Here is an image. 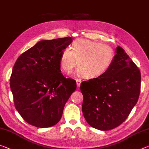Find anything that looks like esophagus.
Returning a JSON list of instances; mask_svg holds the SVG:
<instances>
[{"label": "esophagus", "instance_id": "1", "mask_svg": "<svg viewBox=\"0 0 149 149\" xmlns=\"http://www.w3.org/2000/svg\"><path fill=\"white\" fill-rule=\"evenodd\" d=\"M81 83V79H76V84H77V87H79Z\"/></svg>", "mask_w": 149, "mask_h": 149}]
</instances>
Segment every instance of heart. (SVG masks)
Returning <instances> with one entry per match:
<instances>
[{
  "label": "heart",
  "mask_w": 149,
  "mask_h": 149,
  "mask_svg": "<svg viewBox=\"0 0 149 149\" xmlns=\"http://www.w3.org/2000/svg\"><path fill=\"white\" fill-rule=\"evenodd\" d=\"M72 50L64 49L60 53V64L67 74L72 73L75 66L76 74L88 79L100 77L107 72L114 58V50L109 45L85 39H76Z\"/></svg>",
  "instance_id": "b5f03b06"
}]
</instances>
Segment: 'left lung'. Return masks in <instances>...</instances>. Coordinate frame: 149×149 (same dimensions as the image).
I'll use <instances>...</instances> for the list:
<instances>
[{
    "mask_svg": "<svg viewBox=\"0 0 149 149\" xmlns=\"http://www.w3.org/2000/svg\"><path fill=\"white\" fill-rule=\"evenodd\" d=\"M141 73L122 47L116 49L109 70L100 77L81 83L82 112L91 127L108 131L124 122L137 104Z\"/></svg>",
    "mask_w": 149,
    "mask_h": 149,
    "instance_id": "1",
    "label": "left lung"
}]
</instances>
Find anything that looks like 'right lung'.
<instances>
[{
  "label": "right lung",
  "mask_w": 149,
  "mask_h": 149,
  "mask_svg": "<svg viewBox=\"0 0 149 149\" xmlns=\"http://www.w3.org/2000/svg\"><path fill=\"white\" fill-rule=\"evenodd\" d=\"M72 37L42 40L17 59L10 77L14 105L23 119L40 128L56 125L65 103L76 89L74 79L61 73L62 50Z\"/></svg>",
  "instance_id": "add662e5"
}]
</instances>
